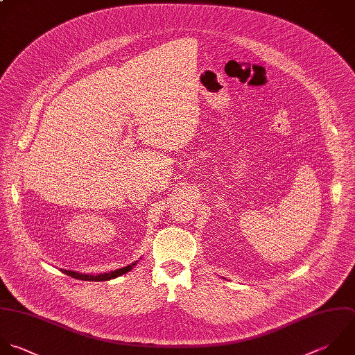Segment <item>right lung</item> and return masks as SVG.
Listing matches in <instances>:
<instances>
[{"label":"right lung","mask_w":355,"mask_h":355,"mask_svg":"<svg viewBox=\"0 0 355 355\" xmlns=\"http://www.w3.org/2000/svg\"><path fill=\"white\" fill-rule=\"evenodd\" d=\"M138 261L127 266V267H121L119 270H114V271H110V272H106V274H99V275H91V274H83V272H78V271H70V270H60L63 274L74 278V279H80V281H91V282H101V281H110V279H114L117 277H121L124 274H127L128 271H131L134 268V266H137Z\"/></svg>","instance_id":"add662e5"}]
</instances>
